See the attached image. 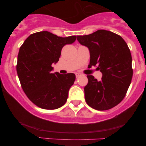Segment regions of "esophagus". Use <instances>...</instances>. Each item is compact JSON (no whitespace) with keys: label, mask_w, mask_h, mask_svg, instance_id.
<instances>
[{"label":"esophagus","mask_w":146,"mask_h":146,"mask_svg":"<svg viewBox=\"0 0 146 146\" xmlns=\"http://www.w3.org/2000/svg\"><path fill=\"white\" fill-rule=\"evenodd\" d=\"M75 74H76V78L79 77L80 76V73H78V72H76V73H75Z\"/></svg>","instance_id":"34e87169"}]
</instances>
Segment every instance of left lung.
<instances>
[{
	"label": "left lung",
	"mask_w": 146,
	"mask_h": 146,
	"mask_svg": "<svg viewBox=\"0 0 146 146\" xmlns=\"http://www.w3.org/2000/svg\"><path fill=\"white\" fill-rule=\"evenodd\" d=\"M76 38L80 44L89 49L88 67L98 65L97 69L102 74L100 81L87 76L86 102L97 110L112 108L125 97L132 78V59L127 44L120 36L105 30Z\"/></svg>",
	"instance_id": "obj_1"
}]
</instances>
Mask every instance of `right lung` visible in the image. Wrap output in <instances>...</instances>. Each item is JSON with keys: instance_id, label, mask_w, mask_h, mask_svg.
Returning a JSON list of instances; mask_svg holds the SVG:
<instances>
[{"instance_id": "obj_1", "label": "right lung", "mask_w": 146, "mask_h": 146, "mask_svg": "<svg viewBox=\"0 0 146 146\" xmlns=\"http://www.w3.org/2000/svg\"><path fill=\"white\" fill-rule=\"evenodd\" d=\"M76 36L60 37L48 31L32 34L19 49L17 72L21 86L30 100L41 108L55 110L64 104L74 84L73 73H52L63 46Z\"/></svg>"}]
</instances>
